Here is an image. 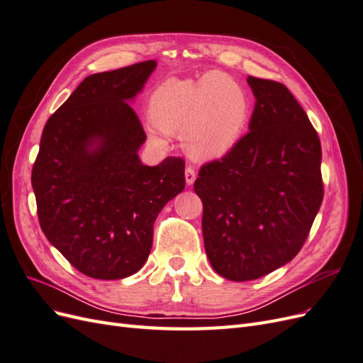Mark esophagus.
I'll list each match as a JSON object with an SVG mask.
<instances>
[{
	"label": "esophagus",
	"mask_w": 363,
	"mask_h": 363,
	"mask_svg": "<svg viewBox=\"0 0 363 363\" xmlns=\"http://www.w3.org/2000/svg\"><path fill=\"white\" fill-rule=\"evenodd\" d=\"M184 179H186V184H188V186L194 184V182L196 179V174H195V169L192 167H186V169H184Z\"/></svg>",
	"instance_id": "1"
}]
</instances>
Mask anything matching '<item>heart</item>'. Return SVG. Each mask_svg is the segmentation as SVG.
<instances>
[{
	"label": "heart",
	"instance_id": "b5f03b06",
	"mask_svg": "<svg viewBox=\"0 0 363 363\" xmlns=\"http://www.w3.org/2000/svg\"><path fill=\"white\" fill-rule=\"evenodd\" d=\"M151 116L164 133H182L195 159H216L232 150L250 118L245 91L230 77L211 72L199 80L171 79L151 95ZM159 138V130L151 128Z\"/></svg>",
	"mask_w": 363,
	"mask_h": 363
}]
</instances>
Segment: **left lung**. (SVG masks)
Instances as JSON below:
<instances>
[{"label": "left lung", "instance_id": "left-lung-1", "mask_svg": "<svg viewBox=\"0 0 363 363\" xmlns=\"http://www.w3.org/2000/svg\"><path fill=\"white\" fill-rule=\"evenodd\" d=\"M256 98L250 131L200 168L206 255L219 276L245 281L291 262L324 196L321 142L284 84L247 79Z\"/></svg>", "mask_w": 363, "mask_h": 363}]
</instances>
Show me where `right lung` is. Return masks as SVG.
<instances>
[{
    "instance_id": "1",
    "label": "right lung",
    "mask_w": 363,
    "mask_h": 363,
    "mask_svg": "<svg viewBox=\"0 0 363 363\" xmlns=\"http://www.w3.org/2000/svg\"><path fill=\"white\" fill-rule=\"evenodd\" d=\"M155 60L92 74L42 131L31 171L43 235L74 268L119 280L148 259L152 225L184 189V160L140 162L147 136L127 101L142 91Z\"/></svg>"
}]
</instances>
